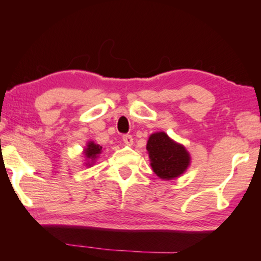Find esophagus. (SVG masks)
Instances as JSON below:
<instances>
[{"mask_svg":"<svg viewBox=\"0 0 261 261\" xmlns=\"http://www.w3.org/2000/svg\"><path fill=\"white\" fill-rule=\"evenodd\" d=\"M122 139H123V142L127 146H131L134 143V138H132L131 135H124Z\"/></svg>","mask_w":261,"mask_h":261,"instance_id":"obj_1","label":"esophagus"}]
</instances>
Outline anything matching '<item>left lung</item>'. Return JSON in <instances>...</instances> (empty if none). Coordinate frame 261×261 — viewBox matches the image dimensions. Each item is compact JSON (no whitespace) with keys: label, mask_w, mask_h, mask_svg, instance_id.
Here are the masks:
<instances>
[{"label":"left lung","mask_w":261,"mask_h":261,"mask_svg":"<svg viewBox=\"0 0 261 261\" xmlns=\"http://www.w3.org/2000/svg\"><path fill=\"white\" fill-rule=\"evenodd\" d=\"M147 151L153 173L162 179L170 180L179 177L191 164L186 148L171 140L165 132H156L149 137Z\"/></svg>","instance_id":"8db88e82"}]
</instances>
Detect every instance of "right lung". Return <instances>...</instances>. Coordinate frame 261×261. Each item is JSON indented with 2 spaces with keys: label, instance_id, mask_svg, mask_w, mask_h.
<instances>
[{
  "label": "right lung",
  "instance_id": "1",
  "mask_svg": "<svg viewBox=\"0 0 261 261\" xmlns=\"http://www.w3.org/2000/svg\"><path fill=\"white\" fill-rule=\"evenodd\" d=\"M102 152V147L99 145H96V143H94L93 141H88L87 142V146L84 149V154L85 157L90 160L86 164V166H92L95 162V159L98 157V154Z\"/></svg>",
  "mask_w": 261,
  "mask_h": 261
}]
</instances>
